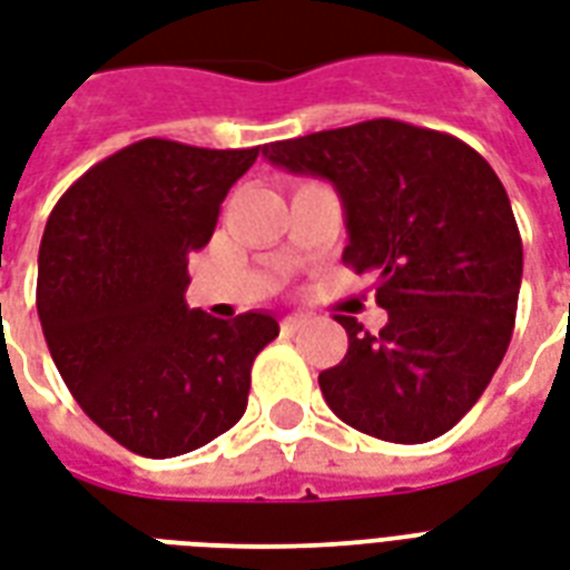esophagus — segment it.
I'll use <instances>...</instances> for the list:
<instances>
[{"label":"esophagus","instance_id":"esophagus-1","mask_svg":"<svg viewBox=\"0 0 570 570\" xmlns=\"http://www.w3.org/2000/svg\"><path fill=\"white\" fill-rule=\"evenodd\" d=\"M304 325H307V316H286L284 323H281V328H284V332H298V328H304Z\"/></svg>","mask_w":570,"mask_h":570}]
</instances>
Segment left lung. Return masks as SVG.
<instances>
[{"mask_svg":"<svg viewBox=\"0 0 570 570\" xmlns=\"http://www.w3.org/2000/svg\"><path fill=\"white\" fill-rule=\"evenodd\" d=\"M263 158L328 179L343 203V263L376 272L380 332L337 316L341 364L320 373L350 428L401 445L442 436L493 380L514 332L523 242L488 160L451 134L371 119L263 146Z\"/></svg>","mask_w":570,"mask_h":570,"instance_id":"8db88e82","label":"left lung"}]
</instances>
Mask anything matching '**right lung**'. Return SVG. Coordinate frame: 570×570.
<instances>
[{
    "mask_svg": "<svg viewBox=\"0 0 570 570\" xmlns=\"http://www.w3.org/2000/svg\"><path fill=\"white\" fill-rule=\"evenodd\" d=\"M259 155L130 142L86 169L47 217L38 316L82 412L142 458H179L227 433L247 406L256 353L277 320H215L185 304L188 254Z\"/></svg>",
    "mask_w": 570,
    "mask_h": 570,
    "instance_id": "add662e5",
    "label": "right lung"
}]
</instances>
